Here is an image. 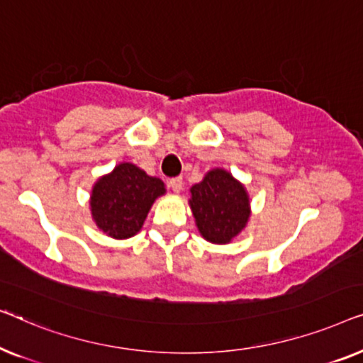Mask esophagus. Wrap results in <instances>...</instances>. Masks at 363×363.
Returning <instances> with one entry per match:
<instances>
[{
    "label": "esophagus",
    "instance_id": "1",
    "mask_svg": "<svg viewBox=\"0 0 363 363\" xmlns=\"http://www.w3.org/2000/svg\"><path fill=\"white\" fill-rule=\"evenodd\" d=\"M169 187L172 189V192H181L182 191V177H174V179L169 181Z\"/></svg>",
    "mask_w": 363,
    "mask_h": 363
}]
</instances>
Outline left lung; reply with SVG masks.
Instances as JSON below:
<instances>
[{
    "label": "left lung",
    "mask_w": 363,
    "mask_h": 363,
    "mask_svg": "<svg viewBox=\"0 0 363 363\" xmlns=\"http://www.w3.org/2000/svg\"><path fill=\"white\" fill-rule=\"evenodd\" d=\"M199 233L216 245H227L242 233L252 216L247 189L232 172L216 167L191 187L189 199Z\"/></svg>",
    "instance_id": "8db88e82"
}]
</instances>
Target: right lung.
Returning a JSON list of instances; mask_svg holds the SVG:
<instances>
[{
    "instance_id": "1",
    "label": "right lung",
    "mask_w": 363,
    "mask_h": 363,
    "mask_svg": "<svg viewBox=\"0 0 363 363\" xmlns=\"http://www.w3.org/2000/svg\"><path fill=\"white\" fill-rule=\"evenodd\" d=\"M164 194L160 177L147 176L133 162H120L91 187V218L108 237L131 238L141 230L156 199Z\"/></svg>"
}]
</instances>
